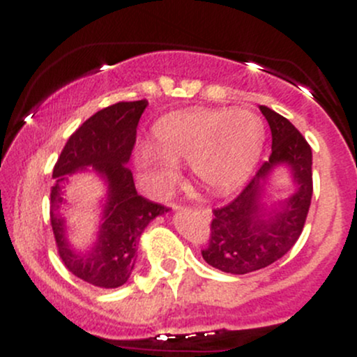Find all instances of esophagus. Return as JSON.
Segmentation results:
<instances>
[{
  "label": "esophagus",
  "mask_w": 357,
  "mask_h": 357,
  "mask_svg": "<svg viewBox=\"0 0 357 357\" xmlns=\"http://www.w3.org/2000/svg\"><path fill=\"white\" fill-rule=\"evenodd\" d=\"M171 208H173V210H178V204H171ZM198 211V215H202L204 220H211L213 218V213H211V210L210 208H199V210H196Z\"/></svg>",
  "instance_id": "esophagus-1"
}]
</instances>
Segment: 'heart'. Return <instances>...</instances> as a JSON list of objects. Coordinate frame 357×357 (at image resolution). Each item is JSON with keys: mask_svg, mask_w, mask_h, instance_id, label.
Listing matches in <instances>:
<instances>
[{"mask_svg": "<svg viewBox=\"0 0 357 357\" xmlns=\"http://www.w3.org/2000/svg\"><path fill=\"white\" fill-rule=\"evenodd\" d=\"M265 142L261 119L247 109H196L159 122L154 149L144 147L137 162L154 190L176 178V165L190 162L208 191L227 195L257 166Z\"/></svg>", "mask_w": 357, "mask_h": 357, "instance_id": "heart-1", "label": "heart"}]
</instances>
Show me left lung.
Here are the masks:
<instances>
[{"instance_id":"1","label":"left lung","mask_w":357,"mask_h":357,"mask_svg":"<svg viewBox=\"0 0 357 357\" xmlns=\"http://www.w3.org/2000/svg\"><path fill=\"white\" fill-rule=\"evenodd\" d=\"M272 130V154L236 199L213 211L211 236L203 258L233 275L257 272L296 245L312 199V151L302 134L272 109L260 105ZM277 170H285L294 191L284 200L268 192Z\"/></svg>"}]
</instances>
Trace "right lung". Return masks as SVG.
I'll return each instance as SVG.
<instances>
[{"label": "right lung", "instance_id": "1", "mask_svg": "<svg viewBox=\"0 0 357 357\" xmlns=\"http://www.w3.org/2000/svg\"><path fill=\"white\" fill-rule=\"evenodd\" d=\"M149 102H119L93 114L61 151L53 167L50 218L59 253L75 277L100 289H116L132 275L139 241L146 227L167 211L161 204L137 195L132 173L127 169L136 127ZM92 170L105 181L98 230L85 249L71 243L63 210L68 206L63 188L68 176Z\"/></svg>", "mask_w": 357, "mask_h": 357}]
</instances>
